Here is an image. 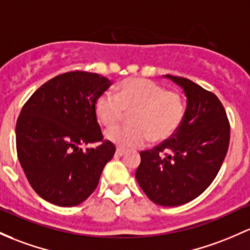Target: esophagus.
<instances>
[{"label": "esophagus", "instance_id": "34e87169", "mask_svg": "<svg viewBox=\"0 0 250 250\" xmlns=\"http://www.w3.org/2000/svg\"><path fill=\"white\" fill-rule=\"evenodd\" d=\"M115 154H116L117 156H122V155L125 154V150L122 149V148H117L116 153H115Z\"/></svg>", "mask_w": 250, "mask_h": 250}]
</instances>
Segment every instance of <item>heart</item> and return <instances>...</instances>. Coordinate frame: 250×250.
<instances>
[{
	"label": "heart",
	"mask_w": 250,
	"mask_h": 250,
	"mask_svg": "<svg viewBox=\"0 0 250 250\" xmlns=\"http://www.w3.org/2000/svg\"><path fill=\"white\" fill-rule=\"evenodd\" d=\"M96 115L105 127L117 125L127 112L129 125H120L105 131V138L121 148H134L148 140L160 142L171 138L182 125L185 115L183 96L166 91L148 79H125L119 94L106 91L97 98Z\"/></svg>",
	"instance_id": "obj_1"
}]
</instances>
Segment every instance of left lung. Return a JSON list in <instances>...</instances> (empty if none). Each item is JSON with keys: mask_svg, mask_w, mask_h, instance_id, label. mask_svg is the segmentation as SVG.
I'll return each mask as SVG.
<instances>
[{"mask_svg": "<svg viewBox=\"0 0 250 250\" xmlns=\"http://www.w3.org/2000/svg\"><path fill=\"white\" fill-rule=\"evenodd\" d=\"M164 77L183 89L185 115L171 138L140 153L135 178L155 204L179 207L201 196L213 182L227 155L230 125L217 96L190 79Z\"/></svg>", "mask_w": 250, "mask_h": 250, "instance_id": "obj_1", "label": "left lung"}]
</instances>
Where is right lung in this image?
<instances>
[{
    "instance_id": "add662e5",
    "label": "right lung",
    "mask_w": 250,
    "mask_h": 250,
    "mask_svg": "<svg viewBox=\"0 0 250 250\" xmlns=\"http://www.w3.org/2000/svg\"><path fill=\"white\" fill-rule=\"evenodd\" d=\"M111 85L97 73L72 71L49 79L23 105L16 122V150L27 179L42 199L76 207L97 188L115 154L103 141L97 98ZM96 142V148L82 146Z\"/></svg>"
}]
</instances>
